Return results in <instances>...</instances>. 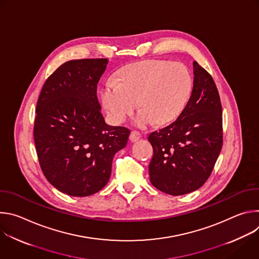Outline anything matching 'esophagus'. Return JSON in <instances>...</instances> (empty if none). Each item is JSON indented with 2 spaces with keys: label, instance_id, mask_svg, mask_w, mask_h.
<instances>
[{
  "label": "esophagus",
  "instance_id": "obj_1",
  "mask_svg": "<svg viewBox=\"0 0 259 259\" xmlns=\"http://www.w3.org/2000/svg\"><path fill=\"white\" fill-rule=\"evenodd\" d=\"M141 137V133L137 130H132L130 133V140L131 141H137Z\"/></svg>",
  "mask_w": 259,
  "mask_h": 259
}]
</instances>
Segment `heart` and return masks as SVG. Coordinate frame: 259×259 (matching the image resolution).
I'll return each instance as SVG.
<instances>
[{
	"label": "heart",
	"mask_w": 259,
	"mask_h": 259,
	"mask_svg": "<svg viewBox=\"0 0 259 259\" xmlns=\"http://www.w3.org/2000/svg\"><path fill=\"white\" fill-rule=\"evenodd\" d=\"M193 77L181 63L146 60L126 67L119 79L108 80L101 92L103 105L110 119L122 123L137 106L141 109L134 122L146 127L173 121L188 103Z\"/></svg>",
	"instance_id": "b5f03b06"
}]
</instances>
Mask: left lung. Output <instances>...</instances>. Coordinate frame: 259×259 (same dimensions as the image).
<instances>
[{
	"label": "left lung",
	"mask_w": 259,
	"mask_h": 259,
	"mask_svg": "<svg viewBox=\"0 0 259 259\" xmlns=\"http://www.w3.org/2000/svg\"><path fill=\"white\" fill-rule=\"evenodd\" d=\"M194 86L179 117L149 135L153 186L172 196L200 189L210 177L224 142L223 108L210 73L194 61Z\"/></svg>",
	"instance_id": "obj_1"
}]
</instances>
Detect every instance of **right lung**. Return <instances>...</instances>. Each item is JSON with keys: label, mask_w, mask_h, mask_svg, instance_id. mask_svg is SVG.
<instances>
[{"label": "right lung", "mask_w": 259, "mask_h": 259, "mask_svg": "<svg viewBox=\"0 0 259 259\" xmlns=\"http://www.w3.org/2000/svg\"><path fill=\"white\" fill-rule=\"evenodd\" d=\"M106 58L73 59L46 80L35 108L33 140L46 179L61 193L87 197L107 183L130 129L105 124L97 84Z\"/></svg>", "instance_id": "obj_1"}]
</instances>
